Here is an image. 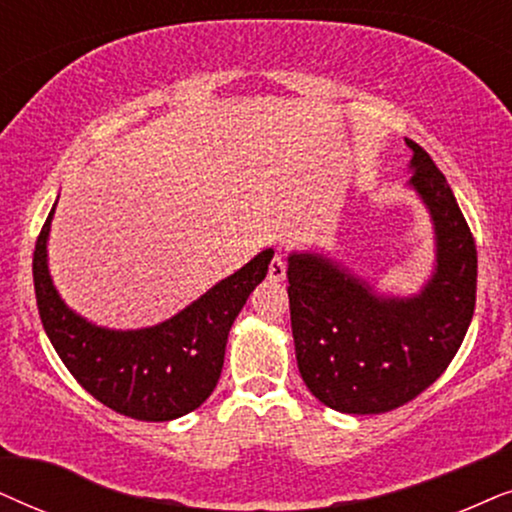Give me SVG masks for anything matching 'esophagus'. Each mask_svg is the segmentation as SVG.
I'll list each match as a JSON object with an SVG mask.
<instances>
[{
	"label": "esophagus",
	"instance_id": "1",
	"mask_svg": "<svg viewBox=\"0 0 512 512\" xmlns=\"http://www.w3.org/2000/svg\"><path fill=\"white\" fill-rule=\"evenodd\" d=\"M285 278V260L281 255H276L274 260H271V264H269V281H274V283H281Z\"/></svg>",
	"mask_w": 512,
	"mask_h": 512
}]
</instances>
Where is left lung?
Wrapping results in <instances>:
<instances>
[{"mask_svg":"<svg viewBox=\"0 0 512 512\" xmlns=\"http://www.w3.org/2000/svg\"><path fill=\"white\" fill-rule=\"evenodd\" d=\"M410 185L431 210L438 267L410 299H384L320 255H290L297 367L320 403L381 414L424 393L459 351L475 311L478 248L442 170L417 142Z\"/></svg>","mask_w":512,"mask_h":512,"instance_id":"1","label":"left lung"}]
</instances>
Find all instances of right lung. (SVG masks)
Segmentation results:
<instances>
[{
	"instance_id": "obj_1",
	"label": "right lung",
	"mask_w": 512,
	"mask_h": 512,
	"mask_svg": "<svg viewBox=\"0 0 512 512\" xmlns=\"http://www.w3.org/2000/svg\"><path fill=\"white\" fill-rule=\"evenodd\" d=\"M53 210L34 245V295L46 335L77 384L109 410L138 421H170L201 407L220 379L231 325L267 276L274 250H262L166 323L105 330L67 309L53 288L46 267Z\"/></svg>"
}]
</instances>
